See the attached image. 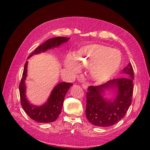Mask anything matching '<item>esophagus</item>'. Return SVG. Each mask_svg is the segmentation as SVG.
Listing matches in <instances>:
<instances>
[{"instance_id":"34e87169","label":"esophagus","mask_w":150,"mask_h":150,"mask_svg":"<svg viewBox=\"0 0 150 150\" xmlns=\"http://www.w3.org/2000/svg\"><path fill=\"white\" fill-rule=\"evenodd\" d=\"M82 87L84 88V89H87V87H88V86L86 85V84H84V83H83V84H82Z\"/></svg>"}]
</instances>
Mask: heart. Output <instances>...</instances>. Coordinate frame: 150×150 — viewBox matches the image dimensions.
Instances as JSON below:
<instances>
[{"instance_id":"obj_1","label":"heart","mask_w":150,"mask_h":150,"mask_svg":"<svg viewBox=\"0 0 150 150\" xmlns=\"http://www.w3.org/2000/svg\"><path fill=\"white\" fill-rule=\"evenodd\" d=\"M122 63L120 52L107 45L93 44L85 45L75 55L68 54L65 66L73 73L80 71V66L89 67L91 79L96 82L108 80L117 71Z\"/></svg>"}]
</instances>
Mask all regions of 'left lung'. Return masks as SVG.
I'll return each mask as SVG.
<instances>
[{
  "label": "left lung",
  "instance_id": "obj_1",
  "mask_svg": "<svg viewBox=\"0 0 150 150\" xmlns=\"http://www.w3.org/2000/svg\"><path fill=\"white\" fill-rule=\"evenodd\" d=\"M124 77L110 79L105 84L89 86L87 92L86 116L94 126H112L125 116L132 103L134 70L130 63L122 71ZM125 77L124 78V77ZM116 88L117 95L113 101L105 100L101 94L106 88Z\"/></svg>",
  "mask_w": 150,
  "mask_h": 150
}]
</instances>
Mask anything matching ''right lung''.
Segmentation results:
<instances>
[{
  "mask_svg": "<svg viewBox=\"0 0 150 150\" xmlns=\"http://www.w3.org/2000/svg\"><path fill=\"white\" fill-rule=\"evenodd\" d=\"M70 38L65 37H56L49 39L46 42L38 47L31 54L29 55L28 59L31 57L33 55L40 54L51 48L59 46L60 44L67 42ZM28 62L24 65L22 79L19 85L20 97L21 105L24 110L30 118L38 122L47 123L54 122L62 112V108L65 96L72 83L63 82L55 86L53 89L47 102L44 105L36 106L32 105L26 99L25 95L26 87H25V79L27 76Z\"/></svg>",
  "mask_w": 150,
  "mask_h": 150,
  "instance_id": "right-lung-1",
  "label": "right lung"
}]
</instances>
